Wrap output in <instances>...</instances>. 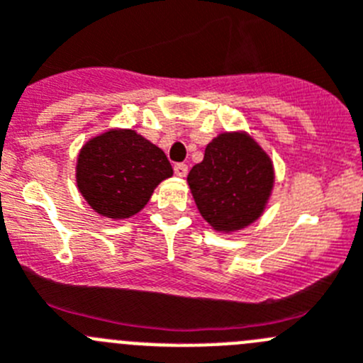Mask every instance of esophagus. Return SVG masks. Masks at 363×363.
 Listing matches in <instances>:
<instances>
[{"instance_id": "obj_1", "label": "esophagus", "mask_w": 363, "mask_h": 363, "mask_svg": "<svg viewBox=\"0 0 363 363\" xmlns=\"http://www.w3.org/2000/svg\"><path fill=\"white\" fill-rule=\"evenodd\" d=\"M189 172V165L184 164V162H179V164H174V174L179 176V178H184L187 176Z\"/></svg>"}]
</instances>
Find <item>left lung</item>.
<instances>
[{
  "label": "left lung",
  "instance_id": "left-lung-1",
  "mask_svg": "<svg viewBox=\"0 0 363 363\" xmlns=\"http://www.w3.org/2000/svg\"><path fill=\"white\" fill-rule=\"evenodd\" d=\"M206 223L217 231H235L260 217L274 184L267 155L242 133H220L205 158L187 176Z\"/></svg>",
  "mask_w": 363,
  "mask_h": 363
}]
</instances>
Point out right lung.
<instances>
[{
  "label": "right lung",
  "instance_id": "right-lung-1",
  "mask_svg": "<svg viewBox=\"0 0 363 363\" xmlns=\"http://www.w3.org/2000/svg\"><path fill=\"white\" fill-rule=\"evenodd\" d=\"M172 176L160 147L133 130H110L82 147L76 184L94 212L126 219L146 206L155 187Z\"/></svg>",
  "mask_w": 363,
  "mask_h": 363
}]
</instances>
